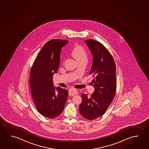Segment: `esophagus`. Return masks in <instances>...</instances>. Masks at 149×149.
<instances>
[{"label": "esophagus", "mask_w": 149, "mask_h": 149, "mask_svg": "<svg viewBox=\"0 0 149 149\" xmlns=\"http://www.w3.org/2000/svg\"><path fill=\"white\" fill-rule=\"evenodd\" d=\"M68 93L70 95L74 96V95H76L78 93V91L74 88H71L68 90Z\"/></svg>", "instance_id": "34e87169"}]
</instances>
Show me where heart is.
<instances>
[{
  "label": "heart",
  "mask_w": 149,
  "mask_h": 149,
  "mask_svg": "<svg viewBox=\"0 0 149 149\" xmlns=\"http://www.w3.org/2000/svg\"><path fill=\"white\" fill-rule=\"evenodd\" d=\"M72 53L77 61L81 59H87L86 51L81 46H76L74 48Z\"/></svg>",
  "instance_id": "heart-1"
}]
</instances>
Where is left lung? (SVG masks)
<instances>
[{"label": "left lung", "mask_w": 149, "mask_h": 149, "mask_svg": "<svg viewBox=\"0 0 149 149\" xmlns=\"http://www.w3.org/2000/svg\"><path fill=\"white\" fill-rule=\"evenodd\" d=\"M93 57L90 75L94 77V92L91 97L81 93L79 112L89 120L102 116L112 102L116 90V66L114 59L105 47L93 39L85 41Z\"/></svg>", "instance_id": "obj_1"}]
</instances>
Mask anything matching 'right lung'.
Listing matches in <instances>:
<instances>
[{
  "label": "right lung",
  "mask_w": 149,
  "mask_h": 149,
  "mask_svg": "<svg viewBox=\"0 0 149 149\" xmlns=\"http://www.w3.org/2000/svg\"><path fill=\"white\" fill-rule=\"evenodd\" d=\"M68 42L61 39L47 42L37 56L31 71L32 98L38 111L49 118L60 115L67 101L68 91L54 86L53 75L59 68L62 48Z\"/></svg>",
  "instance_id": "obj_1"
}]
</instances>
